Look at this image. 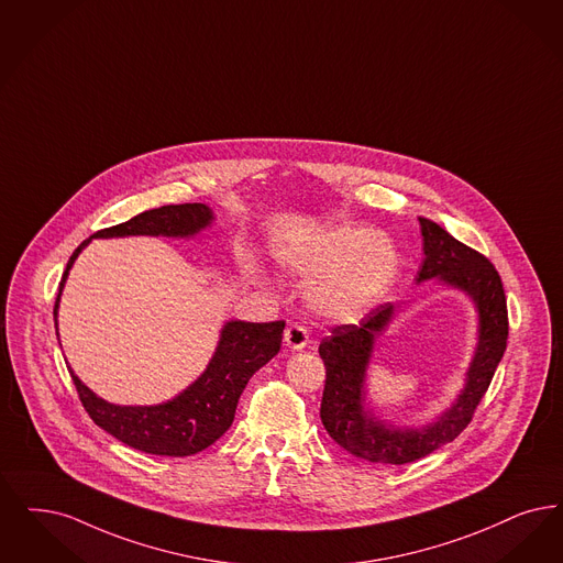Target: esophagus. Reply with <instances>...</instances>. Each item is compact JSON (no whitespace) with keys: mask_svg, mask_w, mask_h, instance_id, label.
<instances>
[{"mask_svg":"<svg viewBox=\"0 0 563 563\" xmlns=\"http://www.w3.org/2000/svg\"><path fill=\"white\" fill-rule=\"evenodd\" d=\"M310 335H308V329L301 327V324H289L287 331H285V343L291 352H299L308 345Z\"/></svg>","mask_w":563,"mask_h":563,"instance_id":"esophagus-1","label":"esophagus"}]
</instances>
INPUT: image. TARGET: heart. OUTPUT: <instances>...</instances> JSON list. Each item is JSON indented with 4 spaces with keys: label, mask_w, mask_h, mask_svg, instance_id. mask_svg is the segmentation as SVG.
<instances>
[{
    "label": "heart",
    "mask_w": 563,
    "mask_h": 563,
    "mask_svg": "<svg viewBox=\"0 0 563 563\" xmlns=\"http://www.w3.org/2000/svg\"><path fill=\"white\" fill-rule=\"evenodd\" d=\"M280 266L312 278L308 306L333 322H354L375 310L400 274V253L389 236L371 228L339 224L283 249Z\"/></svg>",
    "instance_id": "obj_1"
}]
</instances>
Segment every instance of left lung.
Segmentation results:
<instances>
[{
    "mask_svg": "<svg viewBox=\"0 0 563 563\" xmlns=\"http://www.w3.org/2000/svg\"><path fill=\"white\" fill-rule=\"evenodd\" d=\"M419 224L426 257L417 272V285L435 278L449 289L465 292L477 314V343L456 400L423 426H394L368 400L366 371L375 343L396 318L400 303H383L364 316L361 324L333 329V335L322 339L318 347L327 366L322 426L341 449L379 465H405L452 442L470 426L507 347V301L495 266L450 236L442 225L428 218H419Z\"/></svg>",
    "mask_w": 563,
    "mask_h": 563,
    "instance_id": "left-lung-1",
    "label": "left lung"
}]
</instances>
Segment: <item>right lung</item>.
Here are the masks:
<instances>
[{
	"label": "right lung",
	"mask_w": 563,
	"mask_h": 563,
	"mask_svg": "<svg viewBox=\"0 0 563 563\" xmlns=\"http://www.w3.org/2000/svg\"><path fill=\"white\" fill-rule=\"evenodd\" d=\"M216 216L205 202L165 205L144 211L123 224L98 230L84 241L68 260L54 306V324L58 335L60 295L79 253L91 239H125V236H165L192 239L213 224ZM285 322H245L228 320L216 352L201 375L181 389L172 400L161 405H113L93 394L68 366L79 400L91 421L109 431L119 442L158 456H190L211 446L224 435L234 421L239 398L249 379L278 354Z\"/></svg>",
	"instance_id": "right-lung-1"
}]
</instances>
